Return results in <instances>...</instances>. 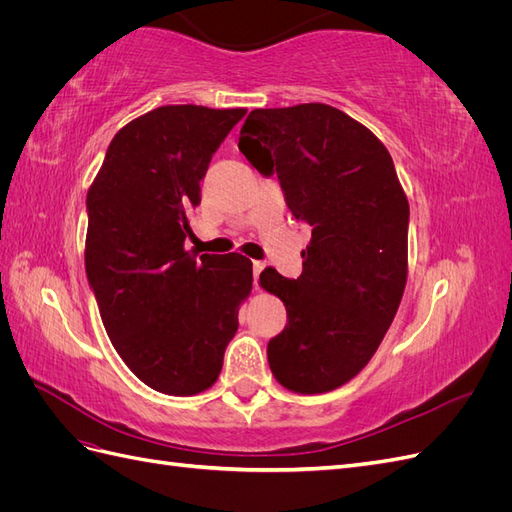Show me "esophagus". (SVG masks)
Masks as SVG:
<instances>
[{
    "mask_svg": "<svg viewBox=\"0 0 512 512\" xmlns=\"http://www.w3.org/2000/svg\"><path fill=\"white\" fill-rule=\"evenodd\" d=\"M262 269H265V262H262V260H254V262H252V273H254V282H258V275L262 273Z\"/></svg>",
    "mask_w": 512,
    "mask_h": 512,
    "instance_id": "1",
    "label": "esophagus"
}]
</instances>
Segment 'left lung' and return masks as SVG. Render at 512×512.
I'll return each mask as SVG.
<instances>
[{
	"instance_id": "left-lung-1",
	"label": "left lung",
	"mask_w": 512,
	"mask_h": 512,
	"mask_svg": "<svg viewBox=\"0 0 512 512\" xmlns=\"http://www.w3.org/2000/svg\"><path fill=\"white\" fill-rule=\"evenodd\" d=\"M239 151L277 175L294 218L312 226L297 280L260 273L288 314L267 344L271 371L294 393L333 391L369 363L404 297L410 207L393 158L327 104L256 108Z\"/></svg>"
}]
</instances>
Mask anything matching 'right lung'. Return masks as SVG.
<instances>
[{"label": "right lung", "mask_w": 512, "mask_h": 512, "mask_svg": "<svg viewBox=\"0 0 512 512\" xmlns=\"http://www.w3.org/2000/svg\"><path fill=\"white\" fill-rule=\"evenodd\" d=\"M245 108L160 106L121 128L87 192L85 271L138 380L196 395L218 380L252 290V260L185 250L213 153Z\"/></svg>", "instance_id": "obj_1"}]
</instances>
